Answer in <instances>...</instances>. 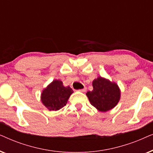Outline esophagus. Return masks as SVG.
Returning a JSON list of instances; mask_svg holds the SVG:
<instances>
[{"label":"esophagus","mask_w":153,"mask_h":153,"mask_svg":"<svg viewBox=\"0 0 153 153\" xmlns=\"http://www.w3.org/2000/svg\"><path fill=\"white\" fill-rule=\"evenodd\" d=\"M86 88H83V89H81V90H79V91H80V92H83H83H85V91H86Z\"/></svg>","instance_id":"1"}]
</instances>
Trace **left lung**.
I'll return each instance as SVG.
<instances>
[{
  "mask_svg": "<svg viewBox=\"0 0 153 153\" xmlns=\"http://www.w3.org/2000/svg\"><path fill=\"white\" fill-rule=\"evenodd\" d=\"M93 90L87 92L91 104L101 112L114 108L120 98V91L116 83L99 76L93 81Z\"/></svg>",
  "mask_w": 153,
  "mask_h": 153,
  "instance_id": "obj_1",
  "label": "left lung"
}]
</instances>
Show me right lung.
I'll return each mask as SVG.
<instances>
[{"mask_svg":"<svg viewBox=\"0 0 153 153\" xmlns=\"http://www.w3.org/2000/svg\"><path fill=\"white\" fill-rule=\"evenodd\" d=\"M72 93V89L65 87L61 81L53 80L42 91L41 101L49 111H58L66 105Z\"/></svg>","mask_w":153,"mask_h":153,"instance_id":"right-lung-1","label":"right lung"}]
</instances>
